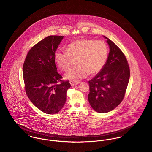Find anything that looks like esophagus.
I'll return each mask as SVG.
<instances>
[{
    "label": "esophagus",
    "mask_w": 152,
    "mask_h": 152,
    "mask_svg": "<svg viewBox=\"0 0 152 152\" xmlns=\"http://www.w3.org/2000/svg\"><path fill=\"white\" fill-rule=\"evenodd\" d=\"M69 83H70L71 85L72 86H74V85H77V84H79L80 82H76V81H70Z\"/></svg>",
    "instance_id": "1"
}]
</instances>
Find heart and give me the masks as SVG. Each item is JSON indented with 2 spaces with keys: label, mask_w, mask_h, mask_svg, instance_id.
<instances>
[{
  "label": "heart",
  "mask_w": 152,
  "mask_h": 152,
  "mask_svg": "<svg viewBox=\"0 0 152 152\" xmlns=\"http://www.w3.org/2000/svg\"><path fill=\"white\" fill-rule=\"evenodd\" d=\"M66 49L67 51L57 50L55 60L58 67L64 71L69 69L76 61L77 66L65 74L66 79L75 81L86 77L89 74L99 73L109 57L108 46L103 41L78 39L69 44Z\"/></svg>",
  "instance_id": "heart-1"
}]
</instances>
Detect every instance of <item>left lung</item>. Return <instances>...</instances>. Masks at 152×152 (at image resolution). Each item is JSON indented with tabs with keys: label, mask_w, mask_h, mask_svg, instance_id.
<instances>
[{
	"label": "left lung",
	"mask_w": 152,
	"mask_h": 152,
	"mask_svg": "<svg viewBox=\"0 0 152 152\" xmlns=\"http://www.w3.org/2000/svg\"><path fill=\"white\" fill-rule=\"evenodd\" d=\"M109 46L107 62L96 75L89 81L88 100L92 109L105 113L114 110L122 102L129 80L128 61L120 48L105 36Z\"/></svg>",
	"instance_id": "obj_1"
}]
</instances>
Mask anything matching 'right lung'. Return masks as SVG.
Segmentation results:
<instances>
[{"label":"right lung","instance_id":"obj_1","mask_svg":"<svg viewBox=\"0 0 152 152\" xmlns=\"http://www.w3.org/2000/svg\"><path fill=\"white\" fill-rule=\"evenodd\" d=\"M63 36H48L34 46L28 53L23 68L26 94L40 110L49 114L63 107L67 91L71 87L57 71L55 53Z\"/></svg>","mask_w":152,"mask_h":152}]
</instances>
